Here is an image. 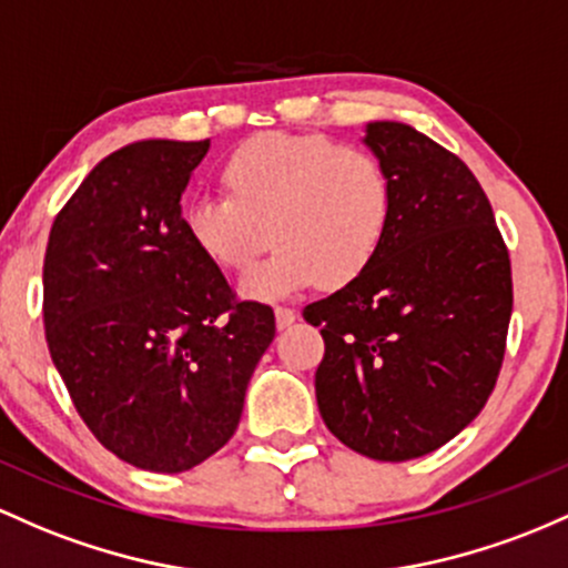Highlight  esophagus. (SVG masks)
Wrapping results in <instances>:
<instances>
[{
    "mask_svg": "<svg viewBox=\"0 0 568 568\" xmlns=\"http://www.w3.org/2000/svg\"><path fill=\"white\" fill-rule=\"evenodd\" d=\"M274 321H277V328H288L296 321V310L280 304V307H274Z\"/></svg>",
    "mask_w": 568,
    "mask_h": 568,
    "instance_id": "esophagus-1",
    "label": "esophagus"
}]
</instances>
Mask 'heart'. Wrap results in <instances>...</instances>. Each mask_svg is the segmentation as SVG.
Instances as JSON below:
<instances>
[{"label": "heart", "instance_id": "1", "mask_svg": "<svg viewBox=\"0 0 568 568\" xmlns=\"http://www.w3.org/2000/svg\"><path fill=\"white\" fill-rule=\"evenodd\" d=\"M229 196H199L185 232L215 266L251 270L255 298L285 296L321 277L351 283L372 264L394 213L388 170L375 153L326 134L270 132L242 142L223 166Z\"/></svg>", "mask_w": 568, "mask_h": 568}]
</instances>
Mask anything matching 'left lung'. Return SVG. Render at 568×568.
Wrapping results in <instances>:
<instances>
[{
    "instance_id": "1",
    "label": "left lung",
    "mask_w": 568,
    "mask_h": 568,
    "mask_svg": "<svg viewBox=\"0 0 568 568\" xmlns=\"http://www.w3.org/2000/svg\"><path fill=\"white\" fill-rule=\"evenodd\" d=\"M394 189L388 232L345 288L304 307L326 353L323 423L375 460L434 453L494 394L513 317V266L483 185L407 123H366Z\"/></svg>"
}]
</instances>
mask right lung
<instances>
[{"label":"right lung","instance_id":"right-lung-1","mask_svg":"<svg viewBox=\"0 0 568 568\" xmlns=\"http://www.w3.org/2000/svg\"><path fill=\"white\" fill-rule=\"evenodd\" d=\"M210 140L110 153L55 215L42 264L51 358L91 434L136 469L189 471L232 439L272 307L240 302L185 232Z\"/></svg>","mask_w":568,"mask_h":568}]
</instances>
